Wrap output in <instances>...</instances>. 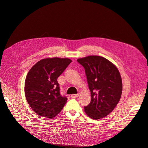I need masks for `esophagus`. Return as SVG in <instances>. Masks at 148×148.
Returning <instances> with one entry per match:
<instances>
[{"label": "esophagus", "mask_w": 148, "mask_h": 148, "mask_svg": "<svg viewBox=\"0 0 148 148\" xmlns=\"http://www.w3.org/2000/svg\"><path fill=\"white\" fill-rule=\"evenodd\" d=\"M79 95V94H73L71 95V97L72 98H77Z\"/></svg>", "instance_id": "1"}]
</instances>
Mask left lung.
Listing matches in <instances>:
<instances>
[{
    "label": "left lung",
    "mask_w": 148,
    "mask_h": 148,
    "mask_svg": "<svg viewBox=\"0 0 148 148\" xmlns=\"http://www.w3.org/2000/svg\"><path fill=\"white\" fill-rule=\"evenodd\" d=\"M77 61L84 68L91 91V102L84 106V111L92 119L103 118L113 110L121 98L122 82L118 69L100 56H90Z\"/></svg>",
    "instance_id": "left-lung-1"
}]
</instances>
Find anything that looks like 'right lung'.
Masks as SVG:
<instances>
[{
  "label": "right lung",
  "mask_w": 148,
  "mask_h": 148,
  "mask_svg": "<svg viewBox=\"0 0 148 148\" xmlns=\"http://www.w3.org/2000/svg\"><path fill=\"white\" fill-rule=\"evenodd\" d=\"M69 58H47L34 65L27 73L25 93L36 114L51 119L62 110L67 98L60 93L57 78L71 63Z\"/></svg>",
  "instance_id": "obj_1"
}]
</instances>
